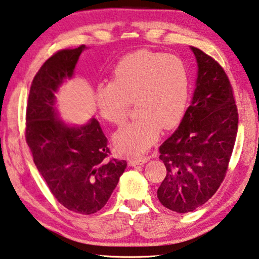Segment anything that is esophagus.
<instances>
[{
    "instance_id": "esophagus-1",
    "label": "esophagus",
    "mask_w": 259,
    "mask_h": 259,
    "mask_svg": "<svg viewBox=\"0 0 259 259\" xmlns=\"http://www.w3.org/2000/svg\"><path fill=\"white\" fill-rule=\"evenodd\" d=\"M149 161V158L147 157H141V158H129L128 159V163L129 166H136V165H143Z\"/></svg>"
}]
</instances>
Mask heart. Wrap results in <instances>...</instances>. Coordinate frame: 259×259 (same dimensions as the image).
<instances>
[{
	"label": "heart",
	"instance_id": "obj_1",
	"mask_svg": "<svg viewBox=\"0 0 259 259\" xmlns=\"http://www.w3.org/2000/svg\"><path fill=\"white\" fill-rule=\"evenodd\" d=\"M189 89L188 68L180 57L141 49L118 61L112 81L96 88L94 102L100 116L113 124L124 121L135 102L137 117L116 131L114 143L122 152L138 154L157 141L160 128L179 124Z\"/></svg>",
	"mask_w": 259,
	"mask_h": 259
}]
</instances>
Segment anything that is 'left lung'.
Returning <instances> with one entry per match:
<instances>
[{
	"label": "left lung",
	"mask_w": 259,
	"mask_h": 259,
	"mask_svg": "<svg viewBox=\"0 0 259 259\" xmlns=\"http://www.w3.org/2000/svg\"><path fill=\"white\" fill-rule=\"evenodd\" d=\"M198 64L192 101L179 128L159 147L166 176L159 202L178 213L202 206L215 194L228 169L235 145L239 113L224 68L191 47Z\"/></svg>",
	"instance_id": "8db88e82"
}]
</instances>
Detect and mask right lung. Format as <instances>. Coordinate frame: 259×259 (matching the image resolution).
I'll use <instances>...</instances> for the list:
<instances>
[{
	"mask_svg": "<svg viewBox=\"0 0 259 259\" xmlns=\"http://www.w3.org/2000/svg\"><path fill=\"white\" fill-rule=\"evenodd\" d=\"M85 45L61 49L45 62L32 80L26 107L25 138L39 173L57 202L80 214L105 206L126 161L110 158L100 123L68 125L60 120L55 93L71 78Z\"/></svg>",
	"mask_w": 259,
	"mask_h": 259,
	"instance_id": "add662e5",
	"label": "right lung"
}]
</instances>
